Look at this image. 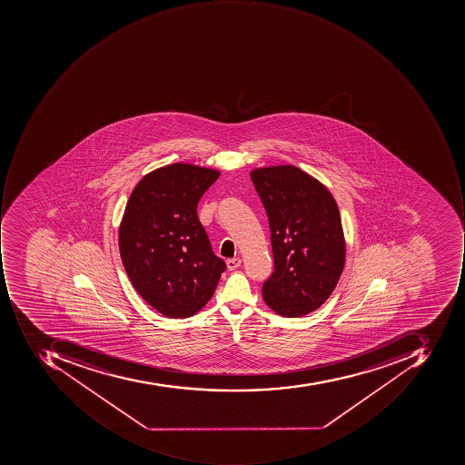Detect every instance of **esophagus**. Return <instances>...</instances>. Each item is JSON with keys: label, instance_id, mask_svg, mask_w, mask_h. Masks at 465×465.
Listing matches in <instances>:
<instances>
[{"label": "esophagus", "instance_id": "1", "mask_svg": "<svg viewBox=\"0 0 465 465\" xmlns=\"http://www.w3.org/2000/svg\"><path fill=\"white\" fill-rule=\"evenodd\" d=\"M242 264V260L239 257L229 258L228 262H226V267H228L229 271L236 270L237 267H240Z\"/></svg>", "mask_w": 465, "mask_h": 465}]
</instances>
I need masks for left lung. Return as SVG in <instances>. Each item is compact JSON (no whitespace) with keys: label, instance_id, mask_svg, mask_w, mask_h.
Segmentation results:
<instances>
[{"label":"left lung","instance_id":"left-lung-1","mask_svg":"<svg viewBox=\"0 0 465 465\" xmlns=\"http://www.w3.org/2000/svg\"><path fill=\"white\" fill-rule=\"evenodd\" d=\"M270 221L273 272L262 298L276 314L302 317L324 304L345 267L337 201L320 180L293 164L250 172Z\"/></svg>","mask_w":465,"mask_h":465}]
</instances>
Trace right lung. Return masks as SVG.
<instances>
[{"label": "right lung", "mask_w": 465, "mask_h": 465, "mask_svg": "<svg viewBox=\"0 0 465 465\" xmlns=\"http://www.w3.org/2000/svg\"><path fill=\"white\" fill-rule=\"evenodd\" d=\"M219 176L193 163L158 167L125 205L119 228L125 272L141 298L169 319L198 313L225 271L197 215L198 201Z\"/></svg>", "instance_id": "obj_1"}]
</instances>
